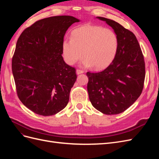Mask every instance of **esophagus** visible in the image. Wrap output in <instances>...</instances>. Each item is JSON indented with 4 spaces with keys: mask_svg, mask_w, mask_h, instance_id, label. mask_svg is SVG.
Returning a JSON list of instances; mask_svg holds the SVG:
<instances>
[{
    "mask_svg": "<svg viewBox=\"0 0 159 159\" xmlns=\"http://www.w3.org/2000/svg\"><path fill=\"white\" fill-rule=\"evenodd\" d=\"M84 72V70H79V69H77L76 70V74H83Z\"/></svg>",
    "mask_w": 159,
    "mask_h": 159,
    "instance_id": "34e87169",
    "label": "esophagus"
}]
</instances>
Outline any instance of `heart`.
<instances>
[{"instance_id": "obj_1", "label": "heart", "mask_w": 159, "mask_h": 159, "mask_svg": "<svg viewBox=\"0 0 159 159\" xmlns=\"http://www.w3.org/2000/svg\"><path fill=\"white\" fill-rule=\"evenodd\" d=\"M118 37L113 30L97 25H84L71 32V40H65L62 52L66 62L73 65L83 55L84 67L95 70L106 68L114 60L118 49Z\"/></svg>"}]
</instances>
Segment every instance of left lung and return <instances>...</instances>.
Wrapping results in <instances>:
<instances>
[{"label": "left lung", "instance_id": "1", "mask_svg": "<svg viewBox=\"0 0 159 159\" xmlns=\"http://www.w3.org/2000/svg\"><path fill=\"white\" fill-rule=\"evenodd\" d=\"M112 27L118 37V49L111 63L100 72H87L88 91L93 106L105 115L125 111L141 95L145 64L134 34L110 19L98 16Z\"/></svg>", "mask_w": 159, "mask_h": 159}]
</instances>
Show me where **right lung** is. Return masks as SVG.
I'll return each mask as SVG.
<instances>
[{"instance_id":"right-lung-1","label":"right lung","mask_w":159,"mask_h":159,"mask_svg":"<svg viewBox=\"0 0 159 159\" xmlns=\"http://www.w3.org/2000/svg\"><path fill=\"white\" fill-rule=\"evenodd\" d=\"M78 22L71 16L46 18L18 38L12 71L19 99L34 113L55 115L69 102L77 75L75 68L65 63L62 44L68 28Z\"/></svg>"}]
</instances>
